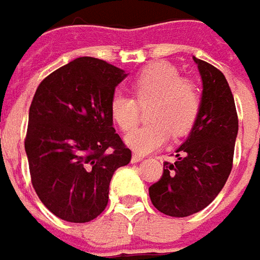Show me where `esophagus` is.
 Wrapping results in <instances>:
<instances>
[{"label": "esophagus", "instance_id": "obj_1", "mask_svg": "<svg viewBox=\"0 0 260 260\" xmlns=\"http://www.w3.org/2000/svg\"><path fill=\"white\" fill-rule=\"evenodd\" d=\"M143 158H144V156L140 155V154H133V156H132V162H140Z\"/></svg>", "mask_w": 260, "mask_h": 260}]
</instances>
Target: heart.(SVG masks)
Returning <instances> with one entry per match:
<instances>
[{
    "mask_svg": "<svg viewBox=\"0 0 260 260\" xmlns=\"http://www.w3.org/2000/svg\"><path fill=\"white\" fill-rule=\"evenodd\" d=\"M139 104L152 101L147 124L126 137V144L140 154L161 148L169 139L186 134L200 112V93L193 81L180 78L179 71L168 62H154L133 81ZM110 115L123 132L133 130L139 123V105L133 98L116 92L110 99Z\"/></svg>",
    "mask_w": 260,
    "mask_h": 260,
    "instance_id": "obj_1",
    "label": "heart"
}]
</instances>
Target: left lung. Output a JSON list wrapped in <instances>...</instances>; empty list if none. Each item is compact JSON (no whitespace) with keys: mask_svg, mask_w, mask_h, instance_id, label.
<instances>
[{"mask_svg":"<svg viewBox=\"0 0 260 260\" xmlns=\"http://www.w3.org/2000/svg\"><path fill=\"white\" fill-rule=\"evenodd\" d=\"M193 60L203 81L200 112L176 150V161L164 162L161 179L148 189L154 207L171 217L199 213L221 192L233 169L238 134L235 102L224 74L209 62Z\"/></svg>","mask_w":260,"mask_h":260,"instance_id":"left-lung-1","label":"left lung"}]
</instances>
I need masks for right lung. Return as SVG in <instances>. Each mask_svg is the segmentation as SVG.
Instances as JSON below:
<instances>
[{
	"instance_id": "1",
	"label": "right lung",
	"mask_w": 260,
	"mask_h": 260,
	"mask_svg": "<svg viewBox=\"0 0 260 260\" xmlns=\"http://www.w3.org/2000/svg\"><path fill=\"white\" fill-rule=\"evenodd\" d=\"M126 77L104 60L80 57L47 75L35 92L25 139L32 185L64 221L96 218L108 206L115 171L132 159L109 109Z\"/></svg>"
}]
</instances>
